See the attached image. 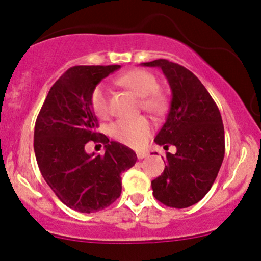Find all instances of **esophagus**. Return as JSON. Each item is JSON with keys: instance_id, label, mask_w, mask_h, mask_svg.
Masks as SVG:
<instances>
[{"instance_id": "obj_1", "label": "esophagus", "mask_w": 261, "mask_h": 261, "mask_svg": "<svg viewBox=\"0 0 261 261\" xmlns=\"http://www.w3.org/2000/svg\"><path fill=\"white\" fill-rule=\"evenodd\" d=\"M137 159L139 160H142V159H146V157L148 156L147 152H145V151H140V152H137Z\"/></svg>"}]
</instances>
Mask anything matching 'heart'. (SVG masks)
Here are the masks:
<instances>
[{"label": "heart", "instance_id": "heart-1", "mask_svg": "<svg viewBox=\"0 0 261 261\" xmlns=\"http://www.w3.org/2000/svg\"><path fill=\"white\" fill-rule=\"evenodd\" d=\"M121 87L130 89L141 98V107L152 114H161L166 108V96L160 91L159 83L153 74L146 70L134 69L121 74L116 79ZM91 108L99 117L110 115V101L108 89L104 84H99L91 93ZM152 133V124L145 116L134 119H120L111 125V135L116 141L128 147L141 148L147 144Z\"/></svg>", "mask_w": 261, "mask_h": 261}]
</instances>
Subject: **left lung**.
Masks as SVG:
<instances>
[{"label": "left lung", "instance_id": "8db88e82", "mask_svg": "<svg viewBox=\"0 0 261 261\" xmlns=\"http://www.w3.org/2000/svg\"><path fill=\"white\" fill-rule=\"evenodd\" d=\"M142 65L161 68L172 91L170 113L154 142L165 150L176 146L177 152L166 153L163 173L151 182L153 197L167 207H191L211 190L224 159L219 109L187 68L166 59Z\"/></svg>", "mask_w": 261, "mask_h": 261}]
</instances>
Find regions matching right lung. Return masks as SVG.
Returning a JSON list of instances; mask_svg holds the SVG:
<instances>
[{"label": "right lung", "instance_id": "obj_1", "mask_svg": "<svg viewBox=\"0 0 261 261\" xmlns=\"http://www.w3.org/2000/svg\"><path fill=\"white\" fill-rule=\"evenodd\" d=\"M120 65L71 67L50 88L34 126V153L43 178L71 210L93 213L121 193V173L136 163V153L96 133L91 108L94 88ZM89 141L102 142L104 155H89Z\"/></svg>", "mask_w": 261, "mask_h": 261}]
</instances>
